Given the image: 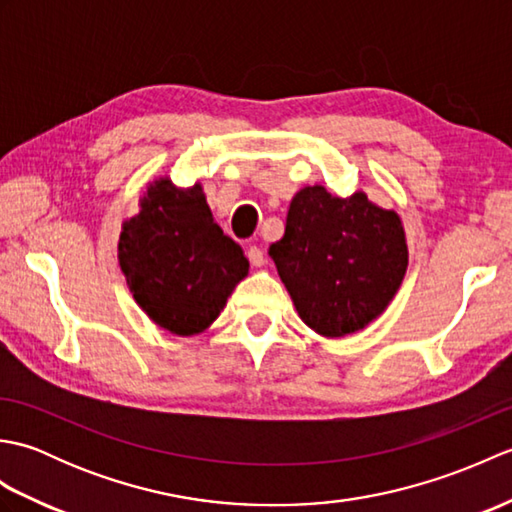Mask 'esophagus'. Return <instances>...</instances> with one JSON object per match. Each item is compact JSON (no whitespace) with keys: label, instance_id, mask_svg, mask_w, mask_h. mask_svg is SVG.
<instances>
[{"label":"esophagus","instance_id":"esophagus-1","mask_svg":"<svg viewBox=\"0 0 512 512\" xmlns=\"http://www.w3.org/2000/svg\"><path fill=\"white\" fill-rule=\"evenodd\" d=\"M248 259H250V264L257 266V268L266 264V255H264V250L259 248V246H250L248 248Z\"/></svg>","mask_w":512,"mask_h":512}]
</instances>
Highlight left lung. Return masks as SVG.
<instances>
[{
  "label": "left lung",
  "mask_w": 512,
  "mask_h": 512,
  "mask_svg": "<svg viewBox=\"0 0 512 512\" xmlns=\"http://www.w3.org/2000/svg\"><path fill=\"white\" fill-rule=\"evenodd\" d=\"M268 255L301 321L330 339L378 319L409 264L396 211L374 204L361 189L341 198L321 184L295 193L286 233Z\"/></svg>",
  "instance_id": "1"
}]
</instances>
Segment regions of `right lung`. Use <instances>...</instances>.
I'll use <instances>...</instances> for the list:
<instances>
[{
  "label": "right lung",
  "instance_id": "obj_1",
  "mask_svg": "<svg viewBox=\"0 0 512 512\" xmlns=\"http://www.w3.org/2000/svg\"><path fill=\"white\" fill-rule=\"evenodd\" d=\"M138 204L118 237L127 288L158 328L200 334L248 275L244 250L213 220L200 182L184 189L156 178Z\"/></svg>",
  "mask_w": 512,
  "mask_h": 512
}]
</instances>
